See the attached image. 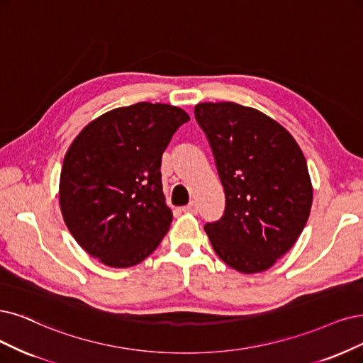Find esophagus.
<instances>
[{
	"instance_id": "esophagus-1",
	"label": "esophagus",
	"mask_w": 363,
	"mask_h": 363,
	"mask_svg": "<svg viewBox=\"0 0 363 363\" xmlns=\"http://www.w3.org/2000/svg\"><path fill=\"white\" fill-rule=\"evenodd\" d=\"M182 211H184V212H186V213H197L199 208H197L196 202H190L189 205H186V206H184V208H182Z\"/></svg>"
}]
</instances>
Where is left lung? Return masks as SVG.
Listing matches in <instances>:
<instances>
[{"mask_svg":"<svg viewBox=\"0 0 363 363\" xmlns=\"http://www.w3.org/2000/svg\"><path fill=\"white\" fill-rule=\"evenodd\" d=\"M194 116L225 194L223 217L205 224L212 248L238 272L269 269L310 217L313 186L301 147L283 125L252 107L200 103Z\"/></svg>","mask_w":363,"mask_h":363,"instance_id":"left-lung-1","label":"left lung"}]
</instances>
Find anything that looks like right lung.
Listing matches in <instances>:
<instances>
[{
    "mask_svg": "<svg viewBox=\"0 0 363 363\" xmlns=\"http://www.w3.org/2000/svg\"><path fill=\"white\" fill-rule=\"evenodd\" d=\"M186 121L179 107L142 101L99 116L77 134L64 157L60 205L89 256L130 267L158 247L172 223L161 157Z\"/></svg>",
    "mask_w": 363,
    "mask_h": 363,
    "instance_id": "obj_1",
    "label": "right lung"
}]
</instances>
